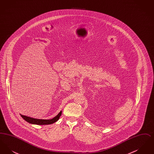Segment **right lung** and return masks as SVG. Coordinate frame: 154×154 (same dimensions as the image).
<instances>
[{"instance_id": "1", "label": "right lung", "mask_w": 154, "mask_h": 154, "mask_svg": "<svg viewBox=\"0 0 154 154\" xmlns=\"http://www.w3.org/2000/svg\"><path fill=\"white\" fill-rule=\"evenodd\" d=\"M62 114V111L59 113L58 114L55 116V117L51 119H36V118H33L25 116H23L21 114V116L22 117V118L29 122L30 124H32L36 125H49L52 124L55 122H57L59 119L60 116Z\"/></svg>"}]
</instances>
